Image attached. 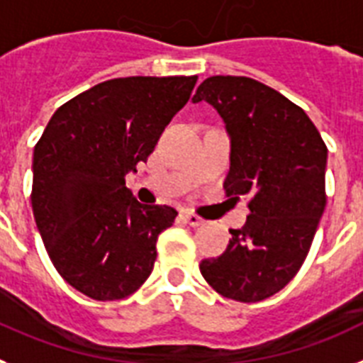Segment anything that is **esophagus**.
<instances>
[{"mask_svg":"<svg viewBox=\"0 0 363 363\" xmlns=\"http://www.w3.org/2000/svg\"><path fill=\"white\" fill-rule=\"evenodd\" d=\"M182 218H184L189 226H193V228H196V226H202L203 224V218L199 217V215L191 213V211H184V213H182Z\"/></svg>","mask_w":363,"mask_h":363,"instance_id":"obj_1","label":"esophagus"}]
</instances>
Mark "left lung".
Wrapping results in <instances>:
<instances>
[{
  "mask_svg": "<svg viewBox=\"0 0 363 363\" xmlns=\"http://www.w3.org/2000/svg\"><path fill=\"white\" fill-rule=\"evenodd\" d=\"M208 101L230 135L226 196H248L250 215L200 272L218 295L257 302L291 282L310 252L326 206V150L310 116L271 86L242 76L203 79Z\"/></svg>",
  "mask_w": 363,
  "mask_h": 363,
  "instance_id": "obj_1",
  "label": "left lung"
}]
</instances>
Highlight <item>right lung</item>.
I'll return each instance as SVG.
<instances>
[{
	"instance_id": "1",
	"label": "right lung",
	"mask_w": 363,
	"mask_h": 363,
	"mask_svg": "<svg viewBox=\"0 0 363 363\" xmlns=\"http://www.w3.org/2000/svg\"><path fill=\"white\" fill-rule=\"evenodd\" d=\"M196 76L116 77L53 113L33 154L31 203L48 256L94 301L135 293L154 269L155 242L172 226L169 206H146L125 174L146 163Z\"/></svg>"
}]
</instances>
